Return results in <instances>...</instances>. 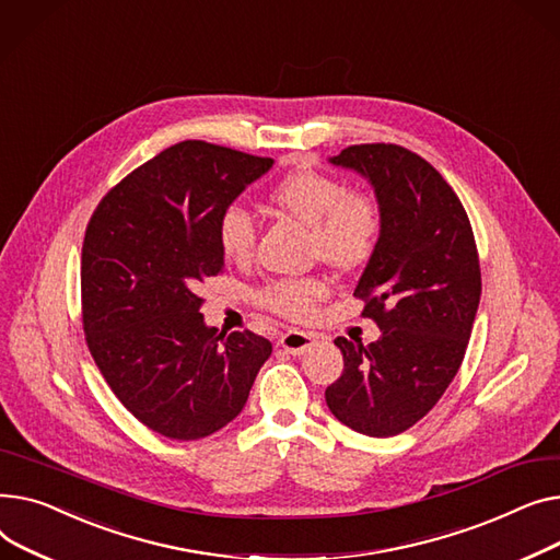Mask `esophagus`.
<instances>
[{
  "label": "esophagus",
  "mask_w": 560,
  "mask_h": 560,
  "mask_svg": "<svg viewBox=\"0 0 560 560\" xmlns=\"http://www.w3.org/2000/svg\"><path fill=\"white\" fill-rule=\"evenodd\" d=\"M280 346L291 354H305L314 346V337L310 332L289 330L280 337Z\"/></svg>",
  "instance_id": "34e87169"
}]
</instances>
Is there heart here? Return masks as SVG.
I'll return each mask as SVG.
<instances>
[{
	"label": "heart",
	"instance_id": "heart-1",
	"mask_svg": "<svg viewBox=\"0 0 560 560\" xmlns=\"http://www.w3.org/2000/svg\"><path fill=\"white\" fill-rule=\"evenodd\" d=\"M269 201L312 228L318 257L337 269H359L375 255L382 237V212L369 194L350 191L330 174L301 170L284 176ZM257 228L242 206H228L217 221V242L225 259L248 261L255 253ZM325 295L318 278H280L257 291L261 307L291 320L310 318Z\"/></svg>",
	"mask_w": 560,
	"mask_h": 560
}]
</instances>
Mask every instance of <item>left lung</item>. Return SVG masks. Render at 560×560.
Wrapping results in <instances>:
<instances>
[{"instance_id": "obj_1", "label": "left lung", "mask_w": 560, "mask_h": 560, "mask_svg": "<svg viewBox=\"0 0 560 560\" xmlns=\"http://www.w3.org/2000/svg\"><path fill=\"white\" fill-rule=\"evenodd\" d=\"M364 176L382 237L354 295L382 337H337L343 373L327 386L337 420L366 436H396L441 400L462 366L481 295L468 214L430 162L398 144H354L330 158Z\"/></svg>"}]
</instances>
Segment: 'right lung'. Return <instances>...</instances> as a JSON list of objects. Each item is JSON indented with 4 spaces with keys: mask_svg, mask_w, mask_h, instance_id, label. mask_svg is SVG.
Listing matches in <instances>:
<instances>
[{
    "mask_svg": "<svg viewBox=\"0 0 560 560\" xmlns=\"http://www.w3.org/2000/svg\"><path fill=\"white\" fill-rule=\"evenodd\" d=\"M273 167L199 140L158 153L96 206L81 253L83 330L119 402L149 430L206 439L244 409L271 341L199 312L223 271L219 214Z\"/></svg>",
    "mask_w": 560,
    "mask_h": 560,
    "instance_id": "1",
    "label": "right lung"
}]
</instances>
